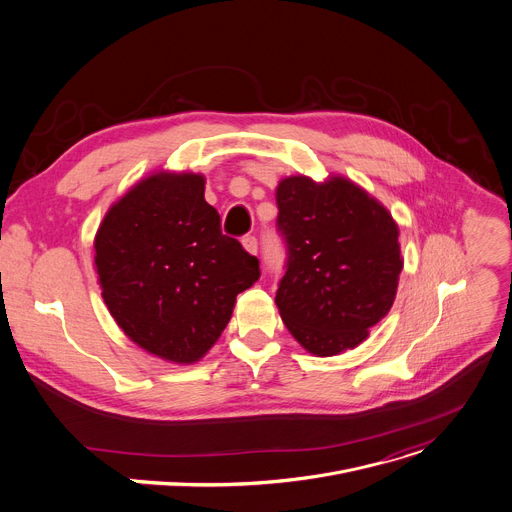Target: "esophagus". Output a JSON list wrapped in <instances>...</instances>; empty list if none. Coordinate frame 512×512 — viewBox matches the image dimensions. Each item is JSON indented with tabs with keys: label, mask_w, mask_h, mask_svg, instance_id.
Instances as JSON below:
<instances>
[{
	"label": "esophagus",
	"mask_w": 512,
	"mask_h": 512,
	"mask_svg": "<svg viewBox=\"0 0 512 512\" xmlns=\"http://www.w3.org/2000/svg\"><path fill=\"white\" fill-rule=\"evenodd\" d=\"M243 247H245L251 255H257L259 245H257V239H255V237H245V239H243Z\"/></svg>",
	"instance_id": "esophagus-1"
}]
</instances>
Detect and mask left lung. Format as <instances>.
I'll return each instance as SVG.
<instances>
[{"label": "left lung", "instance_id": "obj_1", "mask_svg": "<svg viewBox=\"0 0 512 512\" xmlns=\"http://www.w3.org/2000/svg\"><path fill=\"white\" fill-rule=\"evenodd\" d=\"M286 273L275 294L292 337L331 357L367 339L394 304L402 271L398 224L347 177L292 175L275 190Z\"/></svg>", "mask_w": 512, "mask_h": 512}]
</instances>
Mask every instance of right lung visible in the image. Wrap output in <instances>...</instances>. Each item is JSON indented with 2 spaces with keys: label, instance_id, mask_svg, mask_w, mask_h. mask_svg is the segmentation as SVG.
Returning <instances> with one entry per match:
<instances>
[{
  "label": "right lung",
  "instance_id": "obj_1",
  "mask_svg": "<svg viewBox=\"0 0 512 512\" xmlns=\"http://www.w3.org/2000/svg\"><path fill=\"white\" fill-rule=\"evenodd\" d=\"M204 175L159 171L104 216L94 241L102 298L124 335L173 363L218 341L259 261L222 235Z\"/></svg>",
  "mask_w": 512,
  "mask_h": 512
}]
</instances>
